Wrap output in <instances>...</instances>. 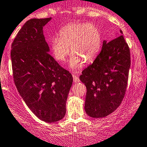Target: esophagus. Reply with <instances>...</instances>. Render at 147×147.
I'll return each mask as SVG.
<instances>
[{"instance_id": "esophagus-1", "label": "esophagus", "mask_w": 147, "mask_h": 147, "mask_svg": "<svg viewBox=\"0 0 147 147\" xmlns=\"http://www.w3.org/2000/svg\"><path fill=\"white\" fill-rule=\"evenodd\" d=\"M72 77H73V80H74V82H75V83H76V82H80V79H79V78H78V77H77L76 75H72Z\"/></svg>"}]
</instances>
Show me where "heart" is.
Segmentation results:
<instances>
[{
	"instance_id": "b5f03b06",
	"label": "heart",
	"mask_w": 147,
	"mask_h": 147,
	"mask_svg": "<svg viewBox=\"0 0 147 147\" xmlns=\"http://www.w3.org/2000/svg\"><path fill=\"white\" fill-rule=\"evenodd\" d=\"M60 38L55 37L50 41L53 56L64 62L72 53L69 67L78 69L84 66V61L92 62L98 55L102 45V34L97 26L90 23L74 22L66 25L60 30Z\"/></svg>"
}]
</instances>
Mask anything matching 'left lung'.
I'll return each mask as SVG.
<instances>
[{"label": "left lung", "instance_id": "obj_1", "mask_svg": "<svg viewBox=\"0 0 147 147\" xmlns=\"http://www.w3.org/2000/svg\"><path fill=\"white\" fill-rule=\"evenodd\" d=\"M119 32L122 35L121 30ZM130 65L129 48L123 35L109 42L103 41L100 53L80 77L87 87L84 109L89 116L105 117L121 105Z\"/></svg>", "mask_w": 147, "mask_h": 147}]
</instances>
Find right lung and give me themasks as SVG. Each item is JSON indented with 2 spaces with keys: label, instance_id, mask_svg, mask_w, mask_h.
<instances>
[{
  "label": "right lung",
  "instance_id": "1",
  "mask_svg": "<svg viewBox=\"0 0 147 147\" xmlns=\"http://www.w3.org/2000/svg\"><path fill=\"white\" fill-rule=\"evenodd\" d=\"M51 20L32 18L18 32L11 45L13 78L27 106L40 119L55 122L66 112L73 79L50 55L42 28Z\"/></svg>",
  "mask_w": 147,
  "mask_h": 147
}]
</instances>
